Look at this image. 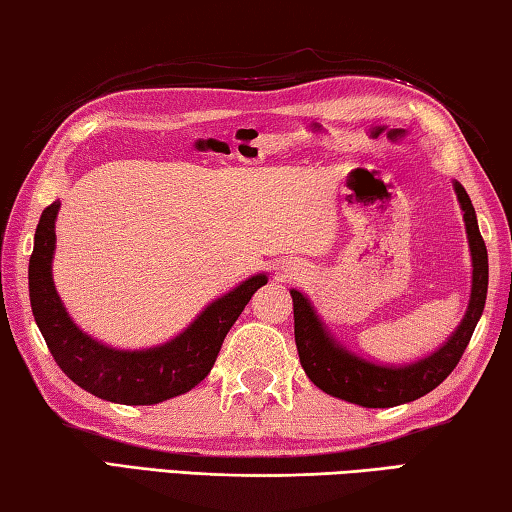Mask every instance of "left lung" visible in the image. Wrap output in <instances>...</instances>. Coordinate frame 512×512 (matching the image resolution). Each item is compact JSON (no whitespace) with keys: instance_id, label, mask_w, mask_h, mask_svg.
Masks as SVG:
<instances>
[{"instance_id":"obj_1","label":"left lung","mask_w":512,"mask_h":512,"mask_svg":"<svg viewBox=\"0 0 512 512\" xmlns=\"http://www.w3.org/2000/svg\"><path fill=\"white\" fill-rule=\"evenodd\" d=\"M456 187L458 203L463 207V219L467 239L472 253V296L470 307L465 311L456 332L443 348L433 352L411 366H375V363L354 357L343 350L332 336L325 332L314 307L300 291H291L293 298V332L300 363L307 377L332 397H341L345 402L368 406V409H386L404 402H413L418 397L431 393L433 388L449 377V372L461 361L463 352L470 343L474 327L479 323L488 293V250L476 225V214L470 196L461 185Z\"/></svg>"}]
</instances>
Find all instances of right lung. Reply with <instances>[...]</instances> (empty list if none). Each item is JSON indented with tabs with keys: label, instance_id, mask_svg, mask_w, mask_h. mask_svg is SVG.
<instances>
[{
	"label": "right lung",
	"instance_id": "add662e5",
	"mask_svg": "<svg viewBox=\"0 0 512 512\" xmlns=\"http://www.w3.org/2000/svg\"><path fill=\"white\" fill-rule=\"evenodd\" d=\"M60 203L45 207L29 259V296L45 343L60 370L83 391L117 404H158L192 391L212 370L216 354L241 311L264 287L266 275H253L214 300L192 325L160 348L124 352L90 339L72 323L51 280Z\"/></svg>",
	"mask_w": 512,
	"mask_h": 512
}]
</instances>
